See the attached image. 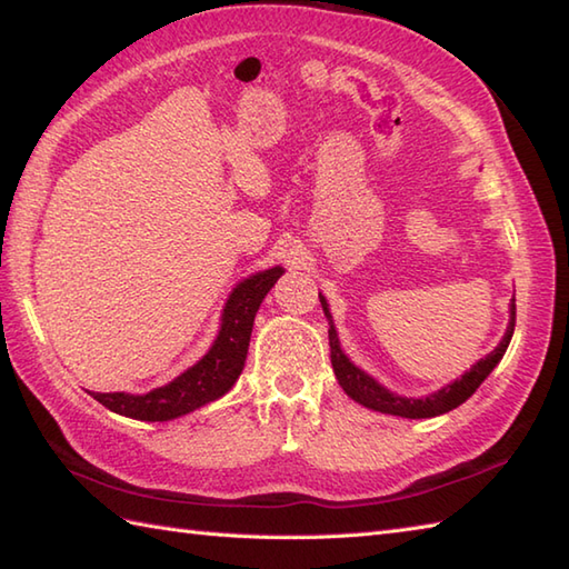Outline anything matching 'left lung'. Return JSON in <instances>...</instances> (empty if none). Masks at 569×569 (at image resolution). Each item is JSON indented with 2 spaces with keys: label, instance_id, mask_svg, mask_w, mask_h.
Returning a JSON list of instances; mask_svg holds the SVG:
<instances>
[{
  "label": "left lung",
  "instance_id": "obj_1",
  "mask_svg": "<svg viewBox=\"0 0 569 569\" xmlns=\"http://www.w3.org/2000/svg\"><path fill=\"white\" fill-rule=\"evenodd\" d=\"M320 303H322L325 316H328V320H330V310H328V303H325L322 296H320ZM513 328H516V300L511 303V325H509V330H506L501 345L493 349L491 355H487L485 359L477 361V365L471 367L462 379H457L455 383L445 386L442 391L426 396V398L393 396L391 391H386L383 386L373 381L369 373L357 369L352 361H349L342 355L340 342H337V332L332 328V320H330V330H328V335H330V361H332L337 381H340L345 393L352 396L357 403L373 408V410H381V413L401 416V418H435V416L447 413V410L457 408L459 403H465L467 398L479 389V383L485 381L491 373V369L501 361L506 347H509V342H511Z\"/></svg>",
  "mask_w": 569,
  "mask_h": 569
}]
</instances>
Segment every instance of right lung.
<instances>
[{
	"instance_id": "right-lung-1",
	"label": "right lung",
	"mask_w": 569,
	"mask_h": 569,
	"mask_svg": "<svg viewBox=\"0 0 569 569\" xmlns=\"http://www.w3.org/2000/svg\"><path fill=\"white\" fill-rule=\"evenodd\" d=\"M281 273V266H276V269L249 276L247 281H241L234 288L224 306L222 328L212 349L196 367L180 373L178 379L161 386V389H153L147 396L92 393L94 401L127 418L171 420L224 396L239 379L241 369H244L253 316H257L263 296L271 291Z\"/></svg>"
}]
</instances>
